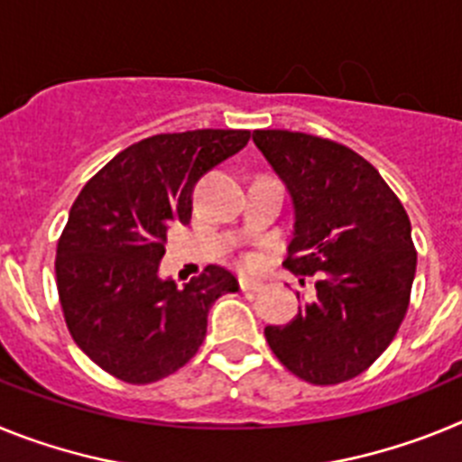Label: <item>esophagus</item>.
Listing matches in <instances>:
<instances>
[{"mask_svg":"<svg viewBox=\"0 0 462 462\" xmlns=\"http://www.w3.org/2000/svg\"><path fill=\"white\" fill-rule=\"evenodd\" d=\"M240 289L243 291H261L263 284L259 280H250V277H240Z\"/></svg>","mask_w":462,"mask_h":462,"instance_id":"1","label":"esophagus"}]
</instances>
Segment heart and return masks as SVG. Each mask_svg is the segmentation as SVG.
<instances>
[{
  "instance_id": "heart-1",
  "label": "heart",
  "mask_w": 462,
  "mask_h": 462,
  "mask_svg": "<svg viewBox=\"0 0 462 462\" xmlns=\"http://www.w3.org/2000/svg\"><path fill=\"white\" fill-rule=\"evenodd\" d=\"M245 261H247V263H250V266H252V263H254V256H247V259H245Z\"/></svg>"
}]
</instances>
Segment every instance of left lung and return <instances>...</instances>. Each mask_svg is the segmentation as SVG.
I'll list each match as a JSON object with an SVG mask.
<instances>
[{
    "instance_id": "1",
    "label": "left lung",
    "mask_w": 462,
    "mask_h": 462,
    "mask_svg": "<svg viewBox=\"0 0 462 462\" xmlns=\"http://www.w3.org/2000/svg\"><path fill=\"white\" fill-rule=\"evenodd\" d=\"M254 145L293 203L284 266L314 277L317 296L284 326H266L273 354L310 383L368 370L405 319L416 250L398 196L370 162L328 138L259 129Z\"/></svg>"
}]
</instances>
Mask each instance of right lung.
<instances>
[{
    "label": "right lung",
    "mask_w": 462,
    "mask_h": 462,
    "mask_svg": "<svg viewBox=\"0 0 462 462\" xmlns=\"http://www.w3.org/2000/svg\"><path fill=\"white\" fill-rule=\"evenodd\" d=\"M247 141V129L143 138L73 201L57 243V291L73 342L113 377L150 383L180 370L206 337L212 303L238 291L219 266L178 289L159 261L171 228L189 224L199 178Z\"/></svg>",
    "instance_id": "1"
}]
</instances>
